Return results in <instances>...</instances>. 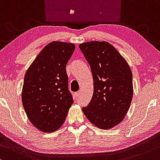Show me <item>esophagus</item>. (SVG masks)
<instances>
[{"instance_id": "1", "label": "esophagus", "mask_w": 160, "mask_h": 160, "mask_svg": "<svg viewBox=\"0 0 160 160\" xmlns=\"http://www.w3.org/2000/svg\"><path fill=\"white\" fill-rule=\"evenodd\" d=\"M79 95H80V91H78V92H76L75 94V98H78V97H79Z\"/></svg>"}]
</instances>
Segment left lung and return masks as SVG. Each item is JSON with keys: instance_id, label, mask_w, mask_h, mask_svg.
I'll return each mask as SVG.
<instances>
[{"instance_id": "1", "label": "left lung", "mask_w": 160, "mask_h": 160, "mask_svg": "<svg viewBox=\"0 0 160 160\" xmlns=\"http://www.w3.org/2000/svg\"><path fill=\"white\" fill-rule=\"evenodd\" d=\"M89 63L94 81V93L82 111L93 125L109 129L119 124L128 112L132 97V72L128 62L107 41L79 44Z\"/></svg>"}]
</instances>
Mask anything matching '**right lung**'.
Returning <instances> with one entry per match:
<instances>
[{
  "mask_svg": "<svg viewBox=\"0 0 160 160\" xmlns=\"http://www.w3.org/2000/svg\"><path fill=\"white\" fill-rule=\"evenodd\" d=\"M75 48L72 43L52 41L43 48L25 75L23 107L31 123L41 132L60 128L73 103L66 65Z\"/></svg>",
  "mask_w": 160,
  "mask_h": 160,
  "instance_id": "right-lung-1",
  "label": "right lung"
}]
</instances>
